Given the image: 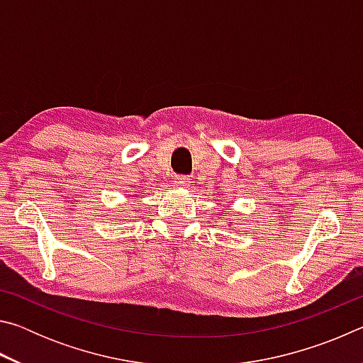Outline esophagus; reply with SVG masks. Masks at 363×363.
<instances>
[{
	"instance_id": "obj_1",
	"label": "esophagus",
	"mask_w": 363,
	"mask_h": 363,
	"mask_svg": "<svg viewBox=\"0 0 363 363\" xmlns=\"http://www.w3.org/2000/svg\"><path fill=\"white\" fill-rule=\"evenodd\" d=\"M189 182H190L189 176H176L174 177V184H176V186H179V187H187Z\"/></svg>"
}]
</instances>
